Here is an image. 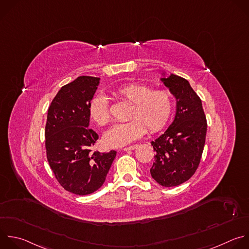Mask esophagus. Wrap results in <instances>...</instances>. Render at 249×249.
Masks as SVG:
<instances>
[{"label": "esophagus", "instance_id": "esophagus-1", "mask_svg": "<svg viewBox=\"0 0 249 249\" xmlns=\"http://www.w3.org/2000/svg\"><path fill=\"white\" fill-rule=\"evenodd\" d=\"M138 147V144H133V145H130V146H126L124 148H122L124 151H128V150H133L135 148Z\"/></svg>", "mask_w": 249, "mask_h": 249}]
</instances>
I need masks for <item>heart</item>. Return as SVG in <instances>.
Masks as SVG:
<instances>
[{"label":"heart","mask_w":249,"mask_h":249,"mask_svg":"<svg viewBox=\"0 0 249 249\" xmlns=\"http://www.w3.org/2000/svg\"><path fill=\"white\" fill-rule=\"evenodd\" d=\"M115 94L131 105L128 115L131 120L116 124L106 133L104 141L109 147L123 146L140 139L145 129L148 133L159 131L167 123L173 109V100L168 92L152 91L144 84L124 85ZM89 114L98 125H107L111 120L107 100L104 96L95 97L89 105Z\"/></svg>","instance_id":"b5f03b06"}]
</instances>
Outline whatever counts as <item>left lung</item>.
Masks as SVG:
<instances>
[{
  "instance_id": "8db88e82",
  "label": "left lung",
  "mask_w": 249,
  "mask_h": 249,
  "mask_svg": "<svg viewBox=\"0 0 249 249\" xmlns=\"http://www.w3.org/2000/svg\"><path fill=\"white\" fill-rule=\"evenodd\" d=\"M160 78L176 99L172 124L151 142L155 151L150 175L162 187H175L196 171L203 151L207 122L201 100L188 80L175 74Z\"/></svg>"
}]
</instances>
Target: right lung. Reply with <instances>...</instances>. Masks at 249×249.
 Segmentation results:
<instances>
[{"label": "right lung", "mask_w": 249, "mask_h": 249, "mask_svg": "<svg viewBox=\"0 0 249 249\" xmlns=\"http://www.w3.org/2000/svg\"><path fill=\"white\" fill-rule=\"evenodd\" d=\"M99 84L98 77H78L60 88L48 110L45 137L50 167L60 186L78 196L104 185L116 156L115 150H92L99 136L89 128V105Z\"/></svg>", "instance_id": "1"}]
</instances>
